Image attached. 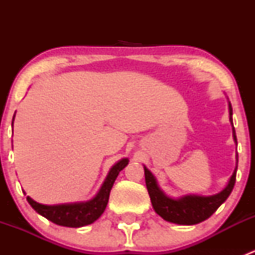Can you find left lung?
I'll return each mask as SVG.
<instances>
[{
	"instance_id": "8db88e82",
	"label": "left lung",
	"mask_w": 255,
	"mask_h": 255,
	"mask_svg": "<svg viewBox=\"0 0 255 255\" xmlns=\"http://www.w3.org/2000/svg\"><path fill=\"white\" fill-rule=\"evenodd\" d=\"M230 109V121L233 127L232 120V106L228 104ZM233 129V139L237 144V137H236L235 127ZM238 156V155H237ZM238 161V160H237ZM236 174H237V166L228 181L227 186L218 194L212 196H196V195H189V196H182L180 199H171L166 196L163 190L158 186L155 176L144 166V175H145V185L148 189V194L150 196L151 205L154 211L158 213L160 217L168 222L177 223V225L191 226L197 225L202 221L207 220L208 217L216 212L218 207L227 200L232 192L236 184Z\"/></svg>"
}]
</instances>
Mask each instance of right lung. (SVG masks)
Instances as JSON below:
<instances>
[{
    "label": "right lung",
    "mask_w": 255,
    "mask_h": 255,
    "mask_svg": "<svg viewBox=\"0 0 255 255\" xmlns=\"http://www.w3.org/2000/svg\"><path fill=\"white\" fill-rule=\"evenodd\" d=\"M12 125H13V122H12ZM128 161L129 160L125 158L112 166L100 191L90 201L76 202V204L50 205V206L38 204L34 200L30 199L29 196H27V201L39 215H42L43 217L51 221L55 225L73 228L91 225L104 213L105 208L107 206V202H109L110 192H111L113 182L117 179L120 171L127 166Z\"/></svg>",
    "instance_id": "right-lung-1"
}]
</instances>
